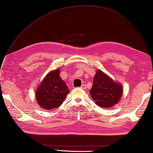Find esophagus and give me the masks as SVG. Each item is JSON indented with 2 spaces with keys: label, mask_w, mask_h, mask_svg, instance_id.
Masks as SVG:
<instances>
[{
  "label": "esophagus",
  "mask_w": 153,
  "mask_h": 153,
  "mask_svg": "<svg viewBox=\"0 0 153 153\" xmlns=\"http://www.w3.org/2000/svg\"><path fill=\"white\" fill-rule=\"evenodd\" d=\"M81 89H86V85H85V84H83V85H82V86H81Z\"/></svg>",
  "instance_id": "esophagus-1"
}]
</instances>
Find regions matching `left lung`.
Instances as JSON below:
<instances>
[{
	"mask_svg": "<svg viewBox=\"0 0 153 153\" xmlns=\"http://www.w3.org/2000/svg\"><path fill=\"white\" fill-rule=\"evenodd\" d=\"M123 93L122 86L98 70L93 79L90 95L97 105L109 108L118 102Z\"/></svg>",
	"mask_w": 153,
	"mask_h": 153,
	"instance_id": "left-lung-1",
	"label": "left lung"
}]
</instances>
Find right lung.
<instances>
[{
  "instance_id": "add662e5",
  "label": "right lung",
  "mask_w": 153,
  "mask_h": 153,
  "mask_svg": "<svg viewBox=\"0 0 153 153\" xmlns=\"http://www.w3.org/2000/svg\"><path fill=\"white\" fill-rule=\"evenodd\" d=\"M69 92L66 83L60 78V70L57 69L45 76L37 87L35 95L39 105L49 110L60 106Z\"/></svg>"
}]
</instances>
